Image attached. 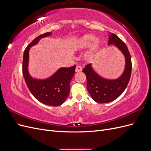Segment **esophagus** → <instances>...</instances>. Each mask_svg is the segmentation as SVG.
Listing matches in <instances>:
<instances>
[{"label": "esophagus", "instance_id": "esophagus-1", "mask_svg": "<svg viewBox=\"0 0 151 151\" xmlns=\"http://www.w3.org/2000/svg\"><path fill=\"white\" fill-rule=\"evenodd\" d=\"M82 71V67L79 65H77L76 68V72H80Z\"/></svg>", "mask_w": 151, "mask_h": 151}]
</instances>
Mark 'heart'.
Returning <instances> with one entry per match:
<instances>
[{"label":"heart","mask_w":151,"mask_h":151,"mask_svg":"<svg viewBox=\"0 0 151 151\" xmlns=\"http://www.w3.org/2000/svg\"><path fill=\"white\" fill-rule=\"evenodd\" d=\"M88 48L84 58L89 62L93 60L98 55L101 48V41L98 38L96 39L93 35L86 34L79 37L74 43V50L76 51H83Z\"/></svg>","instance_id":"obj_1"}]
</instances>
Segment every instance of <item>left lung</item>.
<instances>
[{"instance_id":"obj_1","label":"left lung","mask_w":151,"mask_h":151,"mask_svg":"<svg viewBox=\"0 0 151 151\" xmlns=\"http://www.w3.org/2000/svg\"><path fill=\"white\" fill-rule=\"evenodd\" d=\"M108 45H113L123 53L125 57V68L122 75L116 79H106L94 70L92 64L86 65L83 72L86 76L87 89L92 99L99 103L111 102L123 93L129 84L132 71L130 54L125 43L118 36L108 33Z\"/></svg>"}]
</instances>
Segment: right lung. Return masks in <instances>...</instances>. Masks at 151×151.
Returning a JSON list of instances; mask_svg holds the SVG:
<instances>
[{"label":"right lung","mask_w":151,"mask_h":151,"mask_svg":"<svg viewBox=\"0 0 151 151\" xmlns=\"http://www.w3.org/2000/svg\"><path fill=\"white\" fill-rule=\"evenodd\" d=\"M52 32L41 35L32 41L24 52L22 74L27 86L33 96L40 102L48 106H60L65 102L70 93V83L75 74L76 65L61 67L48 78H33L29 73V52L31 47L37 45L39 41L52 35Z\"/></svg>","instance_id":"1"}]
</instances>
